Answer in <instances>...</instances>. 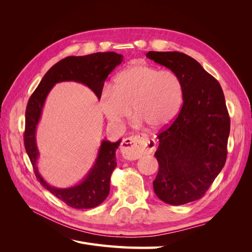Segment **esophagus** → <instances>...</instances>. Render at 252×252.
Instances as JSON below:
<instances>
[{
	"instance_id": "esophagus-1",
	"label": "esophagus",
	"mask_w": 252,
	"mask_h": 252,
	"mask_svg": "<svg viewBox=\"0 0 252 252\" xmlns=\"http://www.w3.org/2000/svg\"><path fill=\"white\" fill-rule=\"evenodd\" d=\"M155 149L156 141L143 133L124 139L121 146L122 155L128 159H136L145 155H149Z\"/></svg>"
}]
</instances>
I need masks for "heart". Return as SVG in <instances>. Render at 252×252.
Masks as SVG:
<instances>
[{
  "instance_id": "1",
  "label": "heart",
  "mask_w": 252,
  "mask_h": 252,
  "mask_svg": "<svg viewBox=\"0 0 252 252\" xmlns=\"http://www.w3.org/2000/svg\"><path fill=\"white\" fill-rule=\"evenodd\" d=\"M183 101L184 86L177 73L144 64L125 68L100 94L101 110L111 123H123L132 107L139 123L145 122L152 129L169 126Z\"/></svg>"
}]
</instances>
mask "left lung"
Returning <instances> with one entry per match:
<instances>
[{"instance_id":"obj_1","label":"left lung","mask_w":252,"mask_h":252,"mask_svg":"<svg viewBox=\"0 0 252 252\" xmlns=\"http://www.w3.org/2000/svg\"><path fill=\"white\" fill-rule=\"evenodd\" d=\"M146 57L177 73L184 86L178 118L158 135L154 190L167 204H187L204 195L225 165L230 132L225 96L220 83L185 53L149 51Z\"/></svg>"}]
</instances>
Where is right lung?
I'll list each match as a JSON object with an SVG mask.
<instances>
[{"mask_svg": "<svg viewBox=\"0 0 252 252\" xmlns=\"http://www.w3.org/2000/svg\"><path fill=\"white\" fill-rule=\"evenodd\" d=\"M123 59V56L112 51L96 52L82 57H67L45 73L28 101L25 113L24 144L35 177L45 189L69 207L75 209L94 208L107 197L110 189V175L117 166L116 151L122 140L113 143L107 140L102 141L93 167L78 184L67 188L51 186L43 179L36 166L40 152L36 146L35 133L45 101L53 86L61 82L81 83L93 90L100 100L105 80L116 66L122 63Z\"/></svg>", "mask_w": 252, "mask_h": 252, "instance_id": "obj_1", "label": "right lung"}]
</instances>
